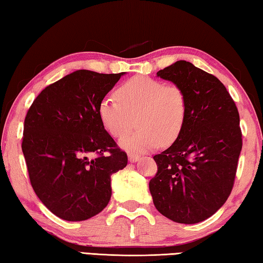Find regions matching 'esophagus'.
<instances>
[{"label": "esophagus", "mask_w": 263, "mask_h": 263, "mask_svg": "<svg viewBox=\"0 0 263 263\" xmlns=\"http://www.w3.org/2000/svg\"><path fill=\"white\" fill-rule=\"evenodd\" d=\"M140 159V155L135 153H128V161L130 162H137Z\"/></svg>", "instance_id": "1"}]
</instances>
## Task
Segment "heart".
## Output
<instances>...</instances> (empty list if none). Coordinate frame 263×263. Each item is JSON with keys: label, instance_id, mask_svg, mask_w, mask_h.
Returning a JSON list of instances; mask_svg holds the SVG:
<instances>
[{"label": "heart", "instance_id": "b5f03b06", "mask_svg": "<svg viewBox=\"0 0 263 263\" xmlns=\"http://www.w3.org/2000/svg\"><path fill=\"white\" fill-rule=\"evenodd\" d=\"M115 97L105 96L97 108L102 125L114 138L126 136L135 125L139 128L121 140L127 151L146 152L160 144L174 142L185 125L188 100L177 84L145 75H137L122 83Z\"/></svg>", "mask_w": 263, "mask_h": 263}]
</instances>
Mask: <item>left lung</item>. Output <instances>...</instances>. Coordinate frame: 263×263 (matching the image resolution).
Segmentation results:
<instances>
[{
	"mask_svg": "<svg viewBox=\"0 0 263 263\" xmlns=\"http://www.w3.org/2000/svg\"><path fill=\"white\" fill-rule=\"evenodd\" d=\"M157 75L183 89L188 117L174 144L153 157L158 172L149 191L161 215L196 224L219 210L232 191L242 147L239 112L224 84L191 62L176 61Z\"/></svg>",
	"mask_w": 263,
	"mask_h": 263,
	"instance_id": "8db88e82",
	"label": "left lung"
}]
</instances>
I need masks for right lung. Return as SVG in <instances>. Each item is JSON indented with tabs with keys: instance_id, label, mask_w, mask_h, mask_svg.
Returning a JSON list of instances; mask_svg holds the SVG:
<instances>
[{
	"instance_id": "add662e5",
	"label": "right lung",
	"mask_w": 263,
	"mask_h": 263,
	"mask_svg": "<svg viewBox=\"0 0 263 263\" xmlns=\"http://www.w3.org/2000/svg\"><path fill=\"white\" fill-rule=\"evenodd\" d=\"M123 74L75 70L42 90L26 114L22 151L31 185L61 219L100 213L110 201L111 175L126 167V153L97 112Z\"/></svg>"
}]
</instances>
